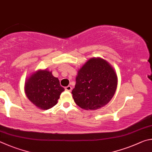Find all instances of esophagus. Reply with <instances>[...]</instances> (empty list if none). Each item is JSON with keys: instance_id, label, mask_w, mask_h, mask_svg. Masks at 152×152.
<instances>
[{"instance_id": "34e87169", "label": "esophagus", "mask_w": 152, "mask_h": 152, "mask_svg": "<svg viewBox=\"0 0 152 152\" xmlns=\"http://www.w3.org/2000/svg\"><path fill=\"white\" fill-rule=\"evenodd\" d=\"M65 90L66 91H71V89H72V88H71V87L70 86H66V87H65Z\"/></svg>"}]
</instances>
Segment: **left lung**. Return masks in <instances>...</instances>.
<instances>
[{
	"mask_svg": "<svg viewBox=\"0 0 152 152\" xmlns=\"http://www.w3.org/2000/svg\"><path fill=\"white\" fill-rule=\"evenodd\" d=\"M117 86L118 77L110 63L102 58H92L79 70L71 94L81 108L95 110L110 102Z\"/></svg>",
	"mask_w": 152,
	"mask_h": 152,
	"instance_id": "1",
	"label": "left lung"
}]
</instances>
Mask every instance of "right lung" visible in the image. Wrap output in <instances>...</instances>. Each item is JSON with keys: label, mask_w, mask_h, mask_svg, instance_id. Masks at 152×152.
Returning a JSON list of instances; mask_svg holds the SVG:
<instances>
[{"label": "right lung", "mask_w": 152, "mask_h": 152, "mask_svg": "<svg viewBox=\"0 0 152 152\" xmlns=\"http://www.w3.org/2000/svg\"><path fill=\"white\" fill-rule=\"evenodd\" d=\"M25 91L26 97L41 110H48L57 104L65 89L60 86L58 78L50 71L39 70L26 81Z\"/></svg>", "instance_id": "1"}]
</instances>
